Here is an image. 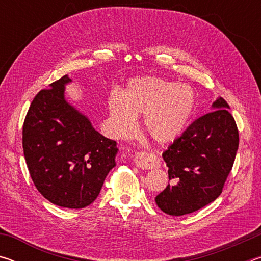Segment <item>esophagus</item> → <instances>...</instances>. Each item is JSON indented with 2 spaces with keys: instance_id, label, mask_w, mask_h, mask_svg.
I'll return each mask as SVG.
<instances>
[{
  "instance_id": "obj_1",
  "label": "esophagus",
  "mask_w": 261,
  "mask_h": 261,
  "mask_svg": "<svg viewBox=\"0 0 261 261\" xmlns=\"http://www.w3.org/2000/svg\"><path fill=\"white\" fill-rule=\"evenodd\" d=\"M135 163L141 169H155L160 167V160L153 153L138 152L135 154Z\"/></svg>"
}]
</instances>
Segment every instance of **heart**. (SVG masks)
Returning a JSON list of instances; mask_svg holds the SVG:
<instances>
[{"instance_id": "b5f03b06", "label": "heart", "mask_w": 261, "mask_h": 261, "mask_svg": "<svg viewBox=\"0 0 261 261\" xmlns=\"http://www.w3.org/2000/svg\"><path fill=\"white\" fill-rule=\"evenodd\" d=\"M110 121L118 135L134 129L136 116L144 115V129L158 144L174 143L187 130L196 108V94L185 84L156 77L131 79L126 90L109 98Z\"/></svg>"}]
</instances>
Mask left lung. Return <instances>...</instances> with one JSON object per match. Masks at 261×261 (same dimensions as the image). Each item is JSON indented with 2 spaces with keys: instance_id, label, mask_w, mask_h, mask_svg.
Returning a JSON list of instances; mask_svg holds the SVG:
<instances>
[{
  "instance_id": "8db88e82",
  "label": "left lung",
  "mask_w": 261,
  "mask_h": 261,
  "mask_svg": "<svg viewBox=\"0 0 261 261\" xmlns=\"http://www.w3.org/2000/svg\"><path fill=\"white\" fill-rule=\"evenodd\" d=\"M230 107L219 96L211 113L194 121L162 153L171 184L155 202L165 213H193L218 198L230 173L238 148V130Z\"/></svg>"
}]
</instances>
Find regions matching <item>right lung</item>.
<instances>
[{
    "label": "right lung",
    "mask_w": 261,
    "mask_h": 261,
    "mask_svg": "<svg viewBox=\"0 0 261 261\" xmlns=\"http://www.w3.org/2000/svg\"><path fill=\"white\" fill-rule=\"evenodd\" d=\"M71 82L65 74L35 95L24 122L23 148L38 191L51 204L77 210L99 196L118 148L65 99Z\"/></svg>",
    "instance_id": "right-lung-1"
}]
</instances>
